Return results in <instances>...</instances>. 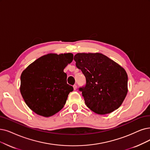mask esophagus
<instances>
[{"instance_id": "1", "label": "esophagus", "mask_w": 150, "mask_h": 150, "mask_svg": "<svg viewBox=\"0 0 150 150\" xmlns=\"http://www.w3.org/2000/svg\"><path fill=\"white\" fill-rule=\"evenodd\" d=\"M73 88H74V91H76V90L77 89V86L76 85H74L73 86Z\"/></svg>"}]
</instances>
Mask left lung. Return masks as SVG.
<instances>
[{
    "mask_svg": "<svg viewBox=\"0 0 150 150\" xmlns=\"http://www.w3.org/2000/svg\"><path fill=\"white\" fill-rule=\"evenodd\" d=\"M74 59L86 79L79 88L86 106L98 115L120 107L128 92V77L121 66L100 53H78Z\"/></svg>",
    "mask_w": 150,
    "mask_h": 150,
    "instance_id": "8db88e82",
    "label": "left lung"
}]
</instances>
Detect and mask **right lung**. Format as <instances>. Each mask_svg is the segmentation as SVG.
<instances>
[{"mask_svg": "<svg viewBox=\"0 0 150 150\" xmlns=\"http://www.w3.org/2000/svg\"><path fill=\"white\" fill-rule=\"evenodd\" d=\"M73 54L49 53L40 57L21 75L20 92L26 104L37 115L50 117L60 111L73 87L67 83L64 72Z\"/></svg>", "mask_w": 150, "mask_h": 150, "instance_id": "add662e5", "label": "right lung"}]
</instances>
